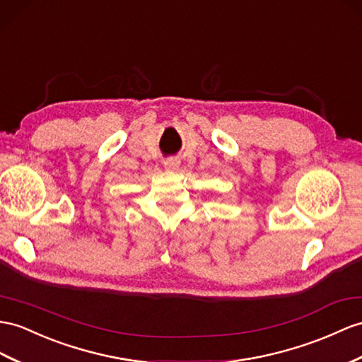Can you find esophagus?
<instances>
[{
    "label": "esophagus",
    "instance_id": "1",
    "mask_svg": "<svg viewBox=\"0 0 362 362\" xmlns=\"http://www.w3.org/2000/svg\"><path fill=\"white\" fill-rule=\"evenodd\" d=\"M179 165H180V160L175 159V157H170V159H165V160H163V166H165V168H166V170H171V171L177 170Z\"/></svg>",
    "mask_w": 362,
    "mask_h": 362
}]
</instances>
